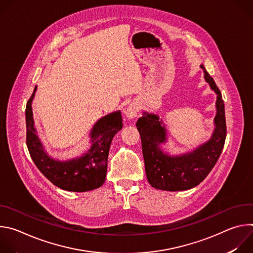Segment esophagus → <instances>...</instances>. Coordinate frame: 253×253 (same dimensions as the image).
<instances>
[{
	"mask_svg": "<svg viewBox=\"0 0 253 253\" xmlns=\"http://www.w3.org/2000/svg\"><path fill=\"white\" fill-rule=\"evenodd\" d=\"M139 112V106L137 103H131L125 110V115L128 119H134Z\"/></svg>",
	"mask_w": 253,
	"mask_h": 253,
	"instance_id": "obj_1",
	"label": "esophagus"
}]
</instances>
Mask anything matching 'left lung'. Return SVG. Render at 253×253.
<instances>
[{"label": "left lung", "instance_id": "1", "mask_svg": "<svg viewBox=\"0 0 253 253\" xmlns=\"http://www.w3.org/2000/svg\"><path fill=\"white\" fill-rule=\"evenodd\" d=\"M204 79L216 94L214 130L209 140L186 153L170 154L162 149L167 130L158 115L143 112L136 123L142 142L145 171L150 185L165 191H182L197 186L217 162L226 138L224 103L221 93L205 67Z\"/></svg>", "mask_w": 253, "mask_h": 253}]
</instances>
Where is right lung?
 I'll return each instance as SVG.
<instances>
[{"mask_svg":"<svg viewBox=\"0 0 253 253\" xmlns=\"http://www.w3.org/2000/svg\"><path fill=\"white\" fill-rule=\"evenodd\" d=\"M37 86L26 107L27 146L30 155L43 175L57 187L73 192H86L99 188L105 182L108 154L113 137L123 127L120 111L100 118L90 132L91 146L82 156L61 161L45 150L34 125L32 102Z\"/></svg>","mask_w":253,"mask_h":253,"instance_id":"right-lung-1","label":"right lung"}]
</instances>
